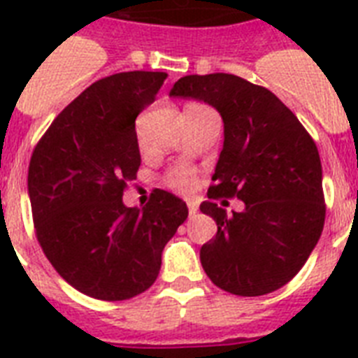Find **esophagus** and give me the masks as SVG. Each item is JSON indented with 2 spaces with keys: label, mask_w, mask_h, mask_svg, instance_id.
<instances>
[{
  "label": "esophagus",
  "mask_w": 358,
  "mask_h": 358,
  "mask_svg": "<svg viewBox=\"0 0 358 358\" xmlns=\"http://www.w3.org/2000/svg\"><path fill=\"white\" fill-rule=\"evenodd\" d=\"M187 210H189V217H195L196 210H199V208H196L195 202H187Z\"/></svg>",
  "instance_id": "34e87169"
}]
</instances>
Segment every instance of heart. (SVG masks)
I'll return each instance as SVG.
<instances>
[{
	"instance_id": "1",
	"label": "heart",
	"mask_w": 358,
	"mask_h": 358,
	"mask_svg": "<svg viewBox=\"0 0 358 358\" xmlns=\"http://www.w3.org/2000/svg\"><path fill=\"white\" fill-rule=\"evenodd\" d=\"M169 187H173L178 193H189L195 189L196 185V176L195 173L187 167H176L173 173L167 176Z\"/></svg>"
}]
</instances>
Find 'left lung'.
<instances>
[{"mask_svg": "<svg viewBox=\"0 0 358 358\" xmlns=\"http://www.w3.org/2000/svg\"><path fill=\"white\" fill-rule=\"evenodd\" d=\"M210 103L224 124L223 150L208 199L238 196L232 215L204 201L217 223L201 264L215 286L243 297L271 294L299 273L325 223L316 143L266 87L232 74L184 76L169 92Z\"/></svg>", "mask_w": 358, "mask_h": 358, "instance_id": "obj_1", "label": "left lung"}]
</instances>
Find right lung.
Here are the masks:
<instances>
[{"label": "right lung", "instance_id": "obj_1", "mask_svg": "<svg viewBox=\"0 0 358 358\" xmlns=\"http://www.w3.org/2000/svg\"><path fill=\"white\" fill-rule=\"evenodd\" d=\"M165 72H120L87 87L57 115L29 162L36 238L55 271L81 294L124 301L148 289L185 202L156 189L143 210L122 202L141 165L135 119Z\"/></svg>", "mask_w": 358, "mask_h": 358}]
</instances>
